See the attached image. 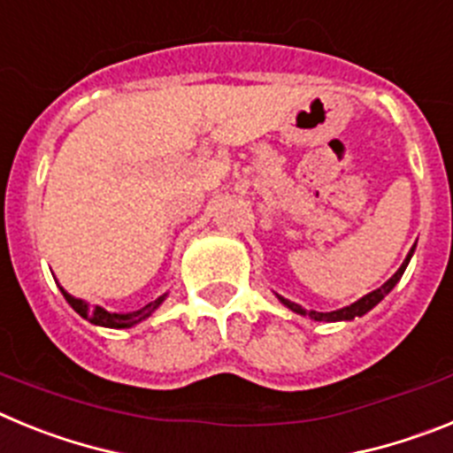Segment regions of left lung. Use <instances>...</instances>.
I'll return each mask as SVG.
<instances>
[{"mask_svg":"<svg viewBox=\"0 0 453 453\" xmlns=\"http://www.w3.org/2000/svg\"><path fill=\"white\" fill-rule=\"evenodd\" d=\"M413 254H415V245H413V250L408 251L406 261L402 263V267H399V270L395 272V274H392L390 279H388V281L383 283L381 288H376V290L367 292L365 297H361V299H358V302L349 303V306H345V308H338V311H331V313H318V311H306V308H302V306H299V303L290 302V299L281 297V295H276V299H279V302H281L286 308H290L292 313L303 315V318H311V319H318V322H351V319H354V318H363V315H365V313H370L372 308H374L376 303L381 302V299L386 297V295L392 290V288L397 286L399 279H402V274H403V272H406L408 263H411V258H413Z\"/></svg>","mask_w":453,"mask_h":453,"instance_id":"8db88e82","label":"left lung"}]
</instances>
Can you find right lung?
<instances>
[{
    "instance_id": "add662e5",
    "label": "right lung",
    "mask_w": 453,
    "mask_h": 453,
    "mask_svg": "<svg viewBox=\"0 0 453 453\" xmlns=\"http://www.w3.org/2000/svg\"><path fill=\"white\" fill-rule=\"evenodd\" d=\"M61 292H63V297L67 299V303H70V306L74 308L83 319L97 324V326H106V329H131V326H135V324L145 322V319L151 318V313H154L156 308L161 306L167 297V295H163V297L154 299V302H150L147 306L140 308V311H134V313H111V311H106L104 306H92V303H88L86 299L74 297V295H70L65 288H61Z\"/></svg>"
}]
</instances>
